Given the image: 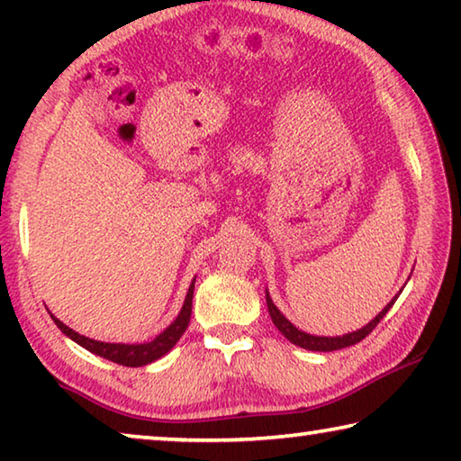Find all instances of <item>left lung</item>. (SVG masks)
Instances as JSON below:
<instances>
[{
    "label": "left lung",
    "instance_id": "obj_1",
    "mask_svg": "<svg viewBox=\"0 0 461 461\" xmlns=\"http://www.w3.org/2000/svg\"><path fill=\"white\" fill-rule=\"evenodd\" d=\"M401 293H402V291H401ZM401 293H399V294H401ZM399 294H396L394 299L390 301L388 305H386L384 309H382L380 313H378L376 317H374L370 323H366V325L362 327V330L352 331V333L335 335V338H325V335H311V333H305V331L296 330V327H294L291 321H288V319H286L283 313H280L275 303H272L268 291H267V305H268V313H270L272 323H275L276 330H278L280 333H283L288 341L294 343V346L311 349V352H335V349L349 348V346H354V343L362 341V339L366 338V335H368V333L374 330V327H376V325L380 323V319L388 313L390 307L394 305V301L399 299Z\"/></svg>",
    "mask_w": 461,
    "mask_h": 461
}]
</instances>
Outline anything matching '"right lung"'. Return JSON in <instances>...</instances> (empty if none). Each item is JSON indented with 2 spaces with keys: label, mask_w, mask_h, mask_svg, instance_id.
Returning <instances> with one entry per match:
<instances>
[{
  "label": "right lung",
  "mask_w": 461,
  "mask_h": 461,
  "mask_svg": "<svg viewBox=\"0 0 461 461\" xmlns=\"http://www.w3.org/2000/svg\"><path fill=\"white\" fill-rule=\"evenodd\" d=\"M193 288H194V278H193V283L189 286V291H186L185 303L181 307V313L176 315L175 321L170 323L165 331L156 335L152 341H144V343H105V341H97V339L85 338V335L73 331L71 327L62 323L60 319H57L52 313H50V317H52V321L57 323L59 330L67 335V338H71L73 341L79 343V346L87 349V352L105 357V360H109V362L130 366V368H138V366L152 364V362L158 360V357L168 354L170 349L176 346V341L181 339V335L186 331V327H189V321H191Z\"/></svg>",
  "instance_id": "obj_1"
}]
</instances>
